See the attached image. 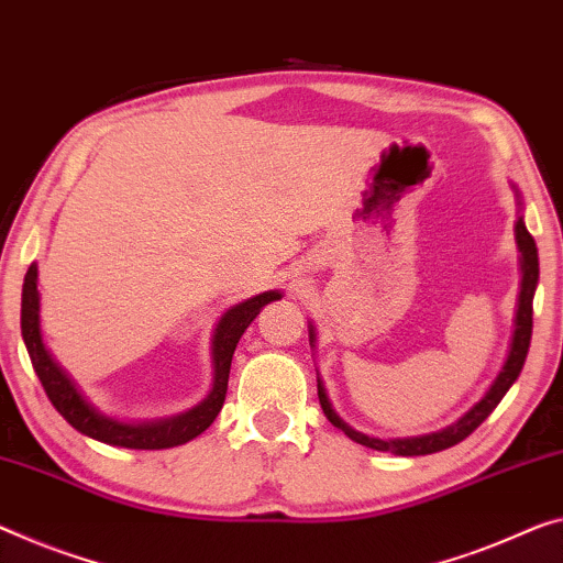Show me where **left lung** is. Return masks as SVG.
<instances>
[{"label": "left lung", "mask_w": 563, "mask_h": 563, "mask_svg": "<svg viewBox=\"0 0 563 563\" xmlns=\"http://www.w3.org/2000/svg\"><path fill=\"white\" fill-rule=\"evenodd\" d=\"M516 241L518 249H521V294H518V311H516V330H514V342H511V352H508V360L500 375L493 379L490 390L486 397L475 405L471 412H465L461 420L453 422L451 428L440 430V432H430V435L422 438H405V440H379V438H369L365 432H357L350 428L340 415L332 410L330 397L324 393V385L317 379V395H319V405L327 415V420L332 422L334 428H340L344 435L352 438L354 443L367 445L372 451H383V453H395V455H428V453H438L445 451V448H453L471 435V432L481 426L488 415L496 410V405L504 400V395L508 393V387L516 383V377L521 375L526 354H529V344H531V330H533V291L536 284H539V252H536V241L529 231H526L523 219L516 221ZM309 340L314 342V330H309Z\"/></svg>", "instance_id": "8db88e82"}]
</instances>
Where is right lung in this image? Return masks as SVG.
<instances>
[{"label":"right lung","mask_w":563,"mask_h":563,"mask_svg":"<svg viewBox=\"0 0 563 563\" xmlns=\"http://www.w3.org/2000/svg\"><path fill=\"white\" fill-rule=\"evenodd\" d=\"M274 299H282V294H258L254 299H246L244 305L229 309L227 314L221 317V322L216 327L213 334V390L209 393V397L186 415H178V418L163 422H145V426H125V422L110 420L106 415H100L80 395V390H77L73 379L65 375L63 367L52 360V354L47 352L40 334L37 264L30 266L22 284V336L24 344H27L32 367L37 372L49 402L55 405V410L63 415L75 430H80L82 435L95 438L108 445L135 448V451H161V448L188 443V440L201 435V432L216 420V415L223 408V400H227L233 350H236L241 334H244L246 327L254 322L262 307L269 305Z\"/></svg>","instance_id":"right-lung-1"}]
</instances>
